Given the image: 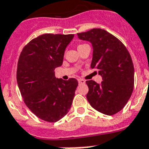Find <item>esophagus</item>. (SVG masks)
Segmentation results:
<instances>
[{
  "label": "esophagus",
  "instance_id": "esophagus-1",
  "mask_svg": "<svg viewBox=\"0 0 149 149\" xmlns=\"http://www.w3.org/2000/svg\"><path fill=\"white\" fill-rule=\"evenodd\" d=\"M78 82L79 84H85V81L84 79H79Z\"/></svg>",
  "mask_w": 149,
  "mask_h": 149
}]
</instances>
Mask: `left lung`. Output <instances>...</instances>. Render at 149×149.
I'll return each mask as SVG.
<instances>
[{
    "mask_svg": "<svg viewBox=\"0 0 149 149\" xmlns=\"http://www.w3.org/2000/svg\"><path fill=\"white\" fill-rule=\"evenodd\" d=\"M77 35L91 43V67L97 70L103 79L100 84L86 81L88 101L101 113H117L126 105L134 90V68L130 53L118 39L105 30L94 28Z\"/></svg>",
    "mask_w": 149,
    "mask_h": 149,
    "instance_id": "1",
    "label": "left lung"
}]
</instances>
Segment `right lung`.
Returning <instances> with one entry per match:
<instances>
[{
	"label": "right lung",
	"mask_w": 149,
	"mask_h": 149,
	"mask_svg": "<svg viewBox=\"0 0 149 149\" xmlns=\"http://www.w3.org/2000/svg\"><path fill=\"white\" fill-rule=\"evenodd\" d=\"M74 34L45 33L24 46L18 61L17 83L24 102L40 119L56 122L69 112L78 81L58 79L64 51Z\"/></svg>",
	"instance_id": "obj_1"
}]
</instances>
